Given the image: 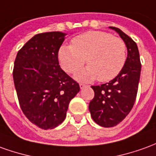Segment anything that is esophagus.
<instances>
[{
    "instance_id": "obj_1",
    "label": "esophagus",
    "mask_w": 156,
    "mask_h": 156,
    "mask_svg": "<svg viewBox=\"0 0 156 156\" xmlns=\"http://www.w3.org/2000/svg\"><path fill=\"white\" fill-rule=\"evenodd\" d=\"M86 84H84V83H79V87H80V89H83V88H85L86 87Z\"/></svg>"
}]
</instances>
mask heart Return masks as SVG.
I'll return each mask as SVG.
<instances>
[{
	"instance_id": "1",
	"label": "heart",
	"mask_w": 156,
	"mask_h": 156,
	"mask_svg": "<svg viewBox=\"0 0 156 156\" xmlns=\"http://www.w3.org/2000/svg\"><path fill=\"white\" fill-rule=\"evenodd\" d=\"M85 60L89 65L76 74L80 81L98 78L106 82L116 78L127 60V46L123 40L111 34L89 31L75 37L72 45H62L58 51V61L65 72L75 73Z\"/></svg>"
}]
</instances>
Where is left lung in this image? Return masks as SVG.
<instances>
[{"label":"left lung","instance_id":"obj_1","mask_svg":"<svg viewBox=\"0 0 156 156\" xmlns=\"http://www.w3.org/2000/svg\"><path fill=\"white\" fill-rule=\"evenodd\" d=\"M122 39L127 50L123 68L114 79L101 85L91 86L94 97L89 109L93 120L104 127L116 126L128 115L135 103L141 63L137 44L118 28L110 27Z\"/></svg>","mask_w":156,"mask_h":156}]
</instances>
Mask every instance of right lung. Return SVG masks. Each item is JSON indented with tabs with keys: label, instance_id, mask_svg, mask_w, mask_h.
<instances>
[{
	"label": "right lung",
	"instance_id": "obj_1",
	"mask_svg": "<svg viewBox=\"0 0 156 156\" xmlns=\"http://www.w3.org/2000/svg\"><path fill=\"white\" fill-rule=\"evenodd\" d=\"M67 34L48 32L33 37L17 52L13 81L22 111L42 129L57 127L67 116L79 84L61 68L58 51Z\"/></svg>",
	"mask_w": 156,
	"mask_h": 156
}]
</instances>
